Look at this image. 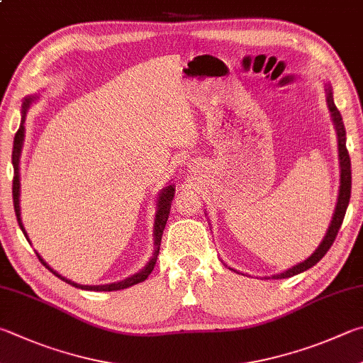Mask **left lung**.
Returning a JSON list of instances; mask_svg holds the SVG:
<instances>
[{
    "instance_id": "1",
    "label": "left lung",
    "mask_w": 363,
    "mask_h": 363,
    "mask_svg": "<svg viewBox=\"0 0 363 363\" xmlns=\"http://www.w3.org/2000/svg\"><path fill=\"white\" fill-rule=\"evenodd\" d=\"M325 101L328 111H330L332 116V122L335 125V131H337L338 136V160H340V190H338V201L337 206H335V213L330 220V225L327 228V233L324 236V240L320 241V245L318 246V249L308 257L306 260H303L300 263H296L292 268L286 269L279 274H273L272 279H284V278H291V276H295L298 273L306 272L311 267H314L322 257L327 254V250L330 249V246L333 245L335 238H337L338 230L342 223V219H345L347 204H349V199H351V159H349L347 149H346V130H345V123H342V117L340 114V111L335 106L333 101V91H332V85L325 84ZM232 272H236V269L230 268ZM238 273V272H236Z\"/></svg>"
}]
</instances>
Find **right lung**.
<instances>
[{
    "mask_svg": "<svg viewBox=\"0 0 363 363\" xmlns=\"http://www.w3.org/2000/svg\"><path fill=\"white\" fill-rule=\"evenodd\" d=\"M38 96H25L23 104H22V121H21V127H18L17 133L14 136V149H12V167H14V181H12V199H14V209H16V217H17V222H18V227L25 235V238L28 240V235H26L25 228H23V223H22V217H21V155H22V147H23V140H25V118H26V113H28V108L30 104L36 100ZM174 199V186L173 184H169V186L163 187L159 194V199H157V211H155V220H154V246L155 250L152 257H150V260L146 263V267H144L141 272H138L135 274L128 276V278H125L123 281H118V282H113V284H103V286H82V284H77L74 281H69L67 278H63L62 274H58L55 269H52L48 263L43 260V257L38 255V259L41 260L43 265L45 268H49L52 273H54L57 278H60L62 281L68 282V284L74 286L77 289H82V291H95V292H113V291H121V289H127L131 287L135 284H140V282L146 281L147 276L152 273V269L155 267V262H157V257H159L160 252V241H162V235H163V230L164 225H167V220H168V216H169V209H171V201ZM30 241V240H28Z\"/></svg>",
    "mask_w": 363,
    "mask_h": 363,
    "instance_id": "add662e5",
    "label": "right lung"
}]
</instances>
